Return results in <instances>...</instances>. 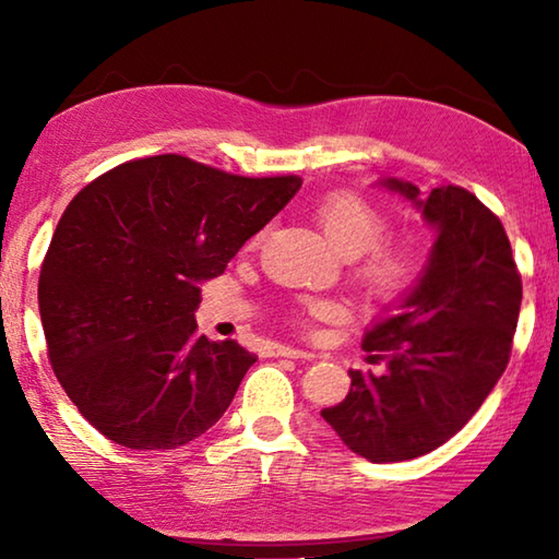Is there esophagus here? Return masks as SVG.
I'll use <instances>...</instances> for the list:
<instances>
[{
    "label": "esophagus",
    "mask_w": 559,
    "mask_h": 559,
    "mask_svg": "<svg viewBox=\"0 0 559 559\" xmlns=\"http://www.w3.org/2000/svg\"><path fill=\"white\" fill-rule=\"evenodd\" d=\"M273 355L276 357H293V359H310L313 355L308 353V349H296V347H286V345H278L273 349Z\"/></svg>",
    "instance_id": "34e87169"
}]
</instances>
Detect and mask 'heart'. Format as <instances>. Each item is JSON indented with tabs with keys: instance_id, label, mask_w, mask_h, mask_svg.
Here are the masks:
<instances>
[{
	"instance_id": "1",
	"label": "heart",
	"mask_w": 559,
	"mask_h": 559,
	"mask_svg": "<svg viewBox=\"0 0 559 559\" xmlns=\"http://www.w3.org/2000/svg\"><path fill=\"white\" fill-rule=\"evenodd\" d=\"M318 224L328 241L353 259L355 286L377 302H394L409 293L427 266V249L414 236L382 239L386 234L384 212L367 197L349 192L328 194L318 206ZM325 306H310L313 313Z\"/></svg>"
}]
</instances>
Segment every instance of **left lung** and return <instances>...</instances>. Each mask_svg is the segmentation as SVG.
Instances as JSON below:
<instances>
[{
    "label": "left lung",
    "mask_w": 559,
    "mask_h": 559,
    "mask_svg": "<svg viewBox=\"0 0 559 559\" xmlns=\"http://www.w3.org/2000/svg\"><path fill=\"white\" fill-rule=\"evenodd\" d=\"M437 226L429 266L402 313L365 335L382 374L349 370V392L320 416L357 456L394 463L424 456L480 409L506 372L523 281L498 216L463 187L419 189L386 179Z\"/></svg>",
    "instance_id": "8db88e82"
}]
</instances>
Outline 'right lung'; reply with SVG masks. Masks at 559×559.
<instances>
[{
	"label": "right lung",
	"instance_id": "1",
	"mask_svg": "<svg viewBox=\"0 0 559 559\" xmlns=\"http://www.w3.org/2000/svg\"><path fill=\"white\" fill-rule=\"evenodd\" d=\"M300 185L169 153L112 167L73 197L41 263L39 313L56 380L103 437L165 451L222 419L257 355L197 337L200 283L222 276Z\"/></svg>",
	"mask_w": 559,
	"mask_h": 559
}]
</instances>
